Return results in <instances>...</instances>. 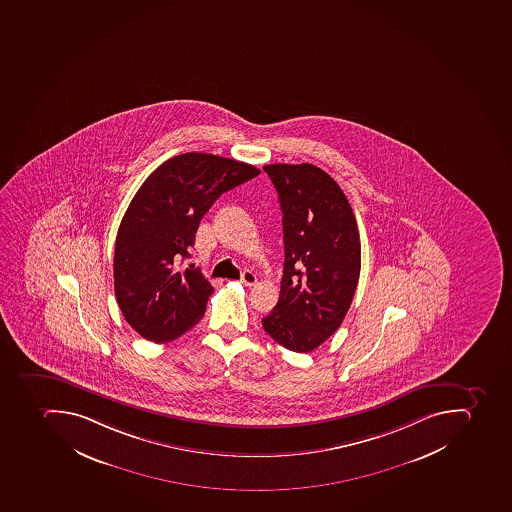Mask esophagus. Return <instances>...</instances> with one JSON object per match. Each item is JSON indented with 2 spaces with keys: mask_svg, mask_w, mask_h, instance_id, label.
Listing matches in <instances>:
<instances>
[{
  "mask_svg": "<svg viewBox=\"0 0 512 512\" xmlns=\"http://www.w3.org/2000/svg\"><path fill=\"white\" fill-rule=\"evenodd\" d=\"M241 283L244 284V286H254V284L257 283V276H255L254 271H242Z\"/></svg>",
  "mask_w": 512,
  "mask_h": 512,
  "instance_id": "34e87169",
  "label": "esophagus"
}]
</instances>
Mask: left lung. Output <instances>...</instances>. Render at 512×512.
<instances>
[{
	"instance_id": "8db88e82",
	"label": "left lung",
	"mask_w": 512,
	"mask_h": 512,
	"mask_svg": "<svg viewBox=\"0 0 512 512\" xmlns=\"http://www.w3.org/2000/svg\"><path fill=\"white\" fill-rule=\"evenodd\" d=\"M283 210L281 294L262 326L287 350L308 353L339 329L360 279L361 244L344 191L311 164L263 167Z\"/></svg>"
}]
</instances>
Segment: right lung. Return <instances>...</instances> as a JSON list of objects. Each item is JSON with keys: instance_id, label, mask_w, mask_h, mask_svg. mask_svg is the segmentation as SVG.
<instances>
[{"instance_id": "obj_1", "label": "right lung", "mask_w": 512, "mask_h": 512, "mask_svg": "<svg viewBox=\"0 0 512 512\" xmlns=\"http://www.w3.org/2000/svg\"><path fill=\"white\" fill-rule=\"evenodd\" d=\"M260 175L254 165L186 152L141 184L115 239L114 287L122 315L146 340L178 339L204 316L212 284L189 257L202 217L221 194Z\"/></svg>"}]
</instances>
